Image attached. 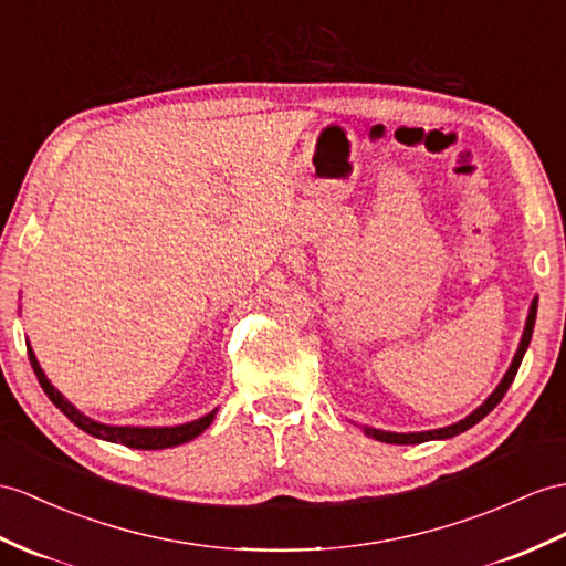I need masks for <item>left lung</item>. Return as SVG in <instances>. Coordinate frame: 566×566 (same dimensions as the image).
Masks as SVG:
<instances>
[{
	"instance_id": "1",
	"label": "left lung",
	"mask_w": 566,
	"mask_h": 566,
	"mask_svg": "<svg viewBox=\"0 0 566 566\" xmlns=\"http://www.w3.org/2000/svg\"><path fill=\"white\" fill-rule=\"evenodd\" d=\"M535 312H537V297L531 302L528 319H526V328H523V336H521V343H518V350H516V355H514L512 365H509L504 379L500 381V387L494 389V391L490 394L488 401L482 403L480 408H475V410L471 412V416H468L465 420H459L457 424H449V427H439V430L408 432V434H403V432H384V430H375V427H365V434L375 437V439H379V442H387V444H422V442H430V439H449V437H457V434H461V432H465V430H471L473 424H478L482 418L488 416V412H490L494 406H497V403L502 401L504 394H506V389L512 387V381H514L516 371H518V365H521V360H523V355H526V348H528L531 336H533Z\"/></svg>"
}]
</instances>
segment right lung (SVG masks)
Returning a JSON list of instances; mask_svg holds the SVG:
<instances>
[{"mask_svg": "<svg viewBox=\"0 0 566 566\" xmlns=\"http://www.w3.org/2000/svg\"><path fill=\"white\" fill-rule=\"evenodd\" d=\"M29 360H31V367L35 371L38 381H40V387H43V391L48 394L50 401L57 406L64 412V416L78 427V430H84V432L98 437V439H105V442L124 444L129 449H168V447L191 442V439L199 437L216 418V410H211L209 416L185 422V424H175V427H117V424L95 422V420L86 418L81 410H76V406L69 403L66 398L52 387L50 379L45 377L43 367L38 365L35 353H33L31 346H29Z\"/></svg>", "mask_w": 566, "mask_h": 566, "instance_id": "1", "label": "right lung"}]
</instances>
